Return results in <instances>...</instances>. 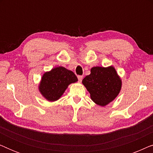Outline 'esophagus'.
I'll list each match as a JSON object with an SVG mask.
<instances>
[{
	"label": "esophagus",
	"mask_w": 153,
	"mask_h": 153,
	"mask_svg": "<svg viewBox=\"0 0 153 153\" xmlns=\"http://www.w3.org/2000/svg\"><path fill=\"white\" fill-rule=\"evenodd\" d=\"M77 78H78V80L79 82H81V81H82L83 79V76H81V75H79V76H77Z\"/></svg>",
	"instance_id": "34e87169"
}]
</instances>
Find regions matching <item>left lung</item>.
I'll return each instance as SVG.
<instances>
[{
	"label": "left lung",
	"mask_w": 153,
	"mask_h": 153,
	"mask_svg": "<svg viewBox=\"0 0 153 153\" xmlns=\"http://www.w3.org/2000/svg\"><path fill=\"white\" fill-rule=\"evenodd\" d=\"M83 84L93 101L104 106L112 102L120 93L122 82L114 67H94L91 74L83 79Z\"/></svg>",
	"instance_id": "8db88e82"
}]
</instances>
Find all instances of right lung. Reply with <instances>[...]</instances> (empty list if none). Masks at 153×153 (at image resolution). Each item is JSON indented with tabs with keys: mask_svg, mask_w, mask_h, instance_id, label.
Returning <instances> with one entry per match:
<instances>
[{
	"mask_svg": "<svg viewBox=\"0 0 153 153\" xmlns=\"http://www.w3.org/2000/svg\"><path fill=\"white\" fill-rule=\"evenodd\" d=\"M77 81L78 79L74 72L63 67H58L44 74L39 90L46 99L53 102L61 97L70 83Z\"/></svg>",
	"mask_w": 153,
	"mask_h": 153,
	"instance_id": "right-lung-1",
	"label": "right lung"
}]
</instances>
